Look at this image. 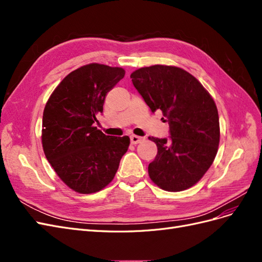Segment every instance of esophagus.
Segmentation results:
<instances>
[{
  "label": "esophagus",
  "instance_id": "obj_1",
  "mask_svg": "<svg viewBox=\"0 0 262 262\" xmlns=\"http://www.w3.org/2000/svg\"><path fill=\"white\" fill-rule=\"evenodd\" d=\"M130 140H131V143L132 144H138V143H140V142L143 141L144 139L142 138V137H138V136H131Z\"/></svg>",
  "mask_w": 262,
  "mask_h": 262
}]
</instances>
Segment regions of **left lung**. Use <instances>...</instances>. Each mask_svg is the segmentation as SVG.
I'll return each mask as SVG.
<instances>
[{
  "label": "left lung",
  "mask_w": 262,
  "mask_h": 262,
  "mask_svg": "<svg viewBox=\"0 0 262 262\" xmlns=\"http://www.w3.org/2000/svg\"><path fill=\"white\" fill-rule=\"evenodd\" d=\"M130 77L152 113L161 110L169 124V139L148 138L157 145L155 160L148 165L149 178L171 192L194 186L210 168L220 143L212 96L193 75L177 67L141 68Z\"/></svg>",
  "instance_id": "obj_1"
}]
</instances>
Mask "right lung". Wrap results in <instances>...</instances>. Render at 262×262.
I'll use <instances>...</instances> for the list:
<instances>
[{"label": "right lung", "instance_id": "right-lung-1", "mask_svg": "<svg viewBox=\"0 0 262 262\" xmlns=\"http://www.w3.org/2000/svg\"><path fill=\"white\" fill-rule=\"evenodd\" d=\"M124 74L122 68L83 66L63 78L46 104L45 155L60 179L78 193H94L109 185L128 150L129 137L106 136L94 126L107 93Z\"/></svg>", "mask_w": 262, "mask_h": 262}]
</instances>
